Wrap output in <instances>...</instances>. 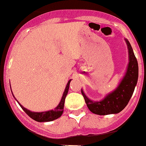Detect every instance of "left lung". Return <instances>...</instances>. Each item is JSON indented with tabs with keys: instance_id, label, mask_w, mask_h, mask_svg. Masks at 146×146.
Returning a JSON list of instances; mask_svg holds the SVG:
<instances>
[{
	"instance_id": "8db88e82",
	"label": "left lung",
	"mask_w": 146,
	"mask_h": 146,
	"mask_svg": "<svg viewBox=\"0 0 146 146\" xmlns=\"http://www.w3.org/2000/svg\"><path fill=\"white\" fill-rule=\"evenodd\" d=\"M127 44L129 53V64L127 69L118 87L100 102H93L86 96L81 90L85 102L91 112L99 115L117 114L125 108L133 93L137 84L139 75V67L132 46L128 40L125 39Z\"/></svg>"
}]
</instances>
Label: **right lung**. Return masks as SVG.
Segmentation results:
<instances>
[{
	"label": "right lung",
	"instance_id": "1",
	"mask_svg": "<svg viewBox=\"0 0 146 146\" xmlns=\"http://www.w3.org/2000/svg\"><path fill=\"white\" fill-rule=\"evenodd\" d=\"M71 80H68V82L67 85H66V89H65V91H64L63 95H62V97L59 104L53 110H50L47 111H44V112H34V111H31L28 110L27 108H24L20 103H19L18 101L17 102L19 104V106H21V108H23V111L26 113L27 115H29V117L32 118L33 120H35V121H38V122H46V121H52L53 120H56L57 118H59V117H61V115L63 113L65 100H66V96H67V93L68 92V88H69V84Z\"/></svg>",
	"mask_w": 146,
	"mask_h": 146
}]
</instances>
